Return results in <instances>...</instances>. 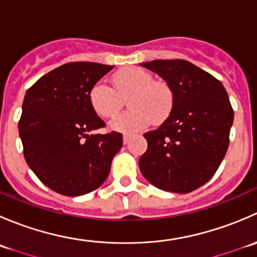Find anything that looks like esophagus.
I'll list each match as a JSON object with an SVG mask.
<instances>
[{
	"mask_svg": "<svg viewBox=\"0 0 257 257\" xmlns=\"http://www.w3.org/2000/svg\"><path fill=\"white\" fill-rule=\"evenodd\" d=\"M129 139H131V136H129V134H124V136H123V142H124V144L128 143Z\"/></svg>",
	"mask_w": 257,
	"mask_h": 257,
	"instance_id": "34e87169",
	"label": "esophagus"
}]
</instances>
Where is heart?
I'll return each mask as SVG.
<instances>
[{
	"instance_id": "b5f03b06",
	"label": "heart",
	"mask_w": 257,
	"mask_h": 257,
	"mask_svg": "<svg viewBox=\"0 0 257 257\" xmlns=\"http://www.w3.org/2000/svg\"><path fill=\"white\" fill-rule=\"evenodd\" d=\"M114 87L104 80H98L88 93L92 109L102 118H113L123 107V98H128L132 108L110 123L113 129L136 132L149 125L152 119L160 121L172 109L173 92L163 80L154 79L153 74L141 67H129L116 72Z\"/></svg>"
}]
</instances>
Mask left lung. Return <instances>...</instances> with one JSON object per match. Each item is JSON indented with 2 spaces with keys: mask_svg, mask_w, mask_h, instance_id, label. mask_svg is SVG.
<instances>
[{
  "mask_svg": "<svg viewBox=\"0 0 257 257\" xmlns=\"http://www.w3.org/2000/svg\"><path fill=\"white\" fill-rule=\"evenodd\" d=\"M142 66L159 74L173 92L168 118L144 134L148 149L139 169L162 190L185 194L214 177L229 147L234 109L219 79L184 59Z\"/></svg>",
  "mask_w": 257,
  "mask_h": 257,
  "instance_id": "1",
  "label": "left lung"
}]
</instances>
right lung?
<instances>
[{"instance_id": "1", "label": "right lung", "mask_w": 257, "mask_h": 257, "mask_svg": "<svg viewBox=\"0 0 257 257\" xmlns=\"http://www.w3.org/2000/svg\"><path fill=\"white\" fill-rule=\"evenodd\" d=\"M114 66L71 62L41 77L26 92L18 132L23 155L37 178L56 193L78 196L102 185L123 145L118 132L89 134L105 123L88 93Z\"/></svg>"}]
</instances>
